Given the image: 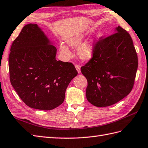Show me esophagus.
<instances>
[{
    "instance_id": "obj_1",
    "label": "esophagus",
    "mask_w": 148,
    "mask_h": 148,
    "mask_svg": "<svg viewBox=\"0 0 148 148\" xmlns=\"http://www.w3.org/2000/svg\"><path fill=\"white\" fill-rule=\"evenodd\" d=\"M75 69H76V70L77 71L78 74H81V67H80V66H78V65H75Z\"/></svg>"
}]
</instances>
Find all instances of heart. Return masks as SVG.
<instances>
[{"label": "heart", "mask_w": 148, "mask_h": 148, "mask_svg": "<svg viewBox=\"0 0 148 148\" xmlns=\"http://www.w3.org/2000/svg\"><path fill=\"white\" fill-rule=\"evenodd\" d=\"M67 43L71 47H77L81 42L80 38H71L67 40ZM60 54L65 58H68L71 56V52L65 45L61 44L59 45ZM93 48L91 45L89 44H84L79 46L77 49V54L82 59H88L92 56Z\"/></svg>", "instance_id": "1"}]
</instances>
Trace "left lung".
Wrapping results in <instances>:
<instances>
[{"instance_id": "1", "label": "left lung", "mask_w": 148, "mask_h": 148, "mask_svg": "<svg viewBox=\"0 0 148 148\" xmlns=\"http://www.w3.org/2000/svg\"><path fill=\"white\" fill-rule=\"evenodd\" d=\"M138 56L130 35L120 26L99 37L93 57L81 68L86 77L88 101L96 107L114 104L130 93L138 69Z\"/></svg>"}]
</instances>
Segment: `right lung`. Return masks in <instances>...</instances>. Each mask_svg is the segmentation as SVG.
I'll return each mask as SVG.
<instances>
[{"instance_id": "add662e5", "label": "right lung", "mask_w": 148, "mask_h": 148, "mask_svg": "<svg viewBox=\"0 0 148 148\" xmlns=\"http://www.w3.org/2000/svg\"><path fill=\"white\" fill-rule=\"evenodd\" d=\"M57 49L38 25H25L10 48L11 84L24 103L40 110H51L65 99L68 85L77 75L71 62L56 59Z\"/></svg>"}]
</instances>
